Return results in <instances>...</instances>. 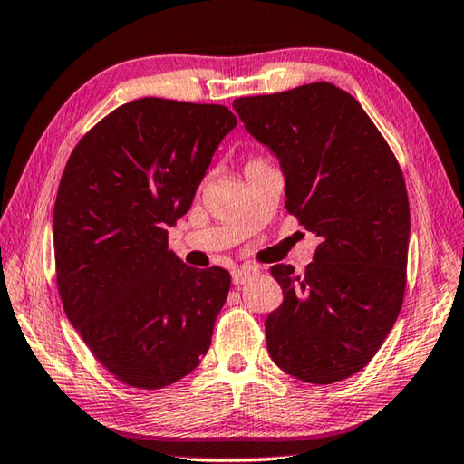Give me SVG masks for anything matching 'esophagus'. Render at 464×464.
Returning <instances> with one entry per match:
<instances>
[{
  "label": "esophagus",
  "instance_id": "obj_1",
  "mask_svg": "<svg viewBox=\"0 0 464 464\" xmlns=\"http://www.w3.org/2000/svg\"><path fill=\"white\" fill-rule=\"evenodd\" d=\"M251 276H253L251 269H247V267H235L231 271V281H233L235 285H243L245 281H247Z\"/></svg>",
  "mask_w": 464,
  "mask_h": 464
}]
</instances>
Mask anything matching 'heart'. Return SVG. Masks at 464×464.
I'll list each match as a JSON object with an SVG mask.
<instances>
[{
	"label": "heart",
	"mask_w": 464,
	"mask_h": 464,
	"mask_svg": "<svg viewBox=\"0 0 464 464\" xmlns=\"http://www.w3.org/2000/svg\"><path fill=\"white\" fill-rule=\"evenodd\" d=\"M253 160H261V159H253ZM253 160H249V162H253Z\"/></svg>",
	"instance_id": "heart-1"
}]
</instances>
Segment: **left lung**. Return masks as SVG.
Wrapping results in <instances>:
<instances>
[{
    "label": "left lung",
    "mask_w": 464,
    "mask_h": 464,
    "mask_svg": "<svg viewBox=\"0 0 464 464\" xmlns=\"http://www.w3.org/2000/svg\"><path fill=\"white\" fill-rule=\"evenodd\" d=\"M245 129L279 160L285 208L320 245L304 276L279 263L284 304L266 320L271 360L334 384L374 358L401 314L411 207L402 170L364 108L330 82L235 98Z\"/></svg>",
    "instance_id": "8db88e82"
}]
</instances>
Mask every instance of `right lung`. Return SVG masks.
Segmentation results:
<instances>
[{
  "label": "right lung",
  "mask_w": 464,
  "mask_h": 464,
  "mask_svg": "<svg viewBox=\"0 0 464 464\" xmlns=\"http://www.w3.org/2000/svg\"><path fill=\"white\" fill-rule=\"evenodd\" d=\"M235 126L221 104L139 98L102 118L63 169L53 207L63 312L124 384H175L211 346L231 276L188 267L169 251L167 227Z\"/></svg>",
  "instance_id": "obj_1"
}]
</instances>
